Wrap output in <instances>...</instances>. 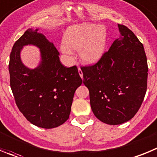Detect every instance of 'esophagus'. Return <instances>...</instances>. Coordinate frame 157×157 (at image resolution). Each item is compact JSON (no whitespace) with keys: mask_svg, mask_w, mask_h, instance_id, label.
<instances>
[{"mask_svg":"<svg viewBox=\"0 0 157 157\" xmlns=\"http://www.w3.org/2000/svg\"><path fill=\"white\" fill-rule=\"evenodd\" d=\"M78 73H79L80 77H81L82 78H83V73H82V71L81 68H78Z\"/></svg>","mask_w":157,"mask_h":157,"instance_id":"1","label":"esophagus"}]
</instances>
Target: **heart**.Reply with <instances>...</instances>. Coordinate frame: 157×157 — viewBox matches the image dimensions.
Segmentation results:
<instances>
[{
  "mask_svg": "<svg viewBox=\"0 0 157 157\" xmlns=\"http://www.w3.org/2000/svg\"><path fill=\"white\" fill-rule=\"evenodd\" d=\"M107 39L108 33L103 25L91 23L73 25L65 31L60 50L69 63L75 62L73 51H78L83 62L95 63L103 55Z\"/></svg>",
  "mask_w": 157,
  "mask_h": 157,
  "instance_id": "b5f03b06",
  "label": "heart"
}]
</instances>
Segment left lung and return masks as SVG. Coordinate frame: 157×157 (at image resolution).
<instances>
[{"mask_svg":"<svg viewBox=\"0 0 157 157\" xmlns=\"http://www.w3.org/2000/svg\"><path fill=\"white\" fill-rule=\"evenodd\" d=\"M120 37L97 63L82 67L90 105L97 119L109 125L130 120L138 112L147 87L144 48L131 30L118 25Z\"/></svg>","mask_w":157,"mask_h":157,"instance_id":"8db88e82","label":"left lung"}]
</instances>
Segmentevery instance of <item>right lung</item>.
<instances>
[{"instance_id":"right-lung-1","label":"right lung","mask_w":157,"mask_h":157,"mask_svg":"<svg viewBox=\"0 0 157 157\" xmlns=\"http://www.w3.org/2000/svg\"><path fill=\"white\" fill-rule=\"evenodd\" d=\"M38 28H29L14 43L9 62L10 84L16 104L35 126L52 129L68 119L75 90L82 83L76 66L66 68L59 53ZM40 49L41 61L35 69L23 65L20 52L24 46Z\"/></svg>"}]
</instances>
